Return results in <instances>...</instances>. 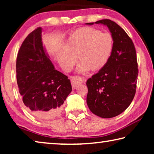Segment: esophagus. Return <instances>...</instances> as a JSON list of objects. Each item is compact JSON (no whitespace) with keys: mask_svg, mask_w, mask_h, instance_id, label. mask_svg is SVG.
<instances>
[{"mask_svg":"<svg viewBox=\"0 0 154 154\" xmlns=\"http://www.w3.org/2000/svg\"><path fill=\"white\" fill-rule=\"evenodd\" d=\"M71 81L72 88H75L77 86V85L85 82V79L82 77L75 76V77H71Z\"/></svg>","mask_w":154,"mask_h":154,"instance_id":"obj_1","label":"esophagus"}]
</instances>
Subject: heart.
I'll return each instance as SVG.
<instances>
[{
	"mask_svg": "<svg viewBox=\"0 0 154 154\" xmlns=\"http://www.w3.org/2000/svg\"><path fill=\"white\" fill-rule=\"evenodd\" d=\"M113 49V39L110 34L93 28H82L68 38L64 48L58 51L57 60L66 71H71L78 58L80 63L77 72H96L107 64Z\"/></svg>",
	"mask_w": 154,
	"mask_h": 154,
	"instance_id": "1",
	"label": "heart"
}]
</instances>
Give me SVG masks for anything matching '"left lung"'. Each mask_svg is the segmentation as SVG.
I'll return each instance as SVG.
<instances>
[{
  "label": "left lung",
  "mask_w": 154,
  "mask_h": 154,
  "mask_svg": "<svg viewBox=\"0 0 154 154\" xmlns=\"http://www.w3.org/2000/svg\"><path fill=\"white\" fill-rule=\"evenodd\" d=\"M108 27L113 49L107 64L87 80V105L94 114L111 118L128 107L136 92L138 65L134 45L127 33L116 22L101 20L86 23Z\"/></svg>",
  "instance_id": "left-lung-1"
}]
</instances>
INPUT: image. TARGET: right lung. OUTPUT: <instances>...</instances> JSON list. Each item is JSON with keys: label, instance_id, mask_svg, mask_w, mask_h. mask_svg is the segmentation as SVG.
<instances>
[{"label": "right lung", "instance_id": "obj_1", "mask_svg": "<svg viewBox=\"0 0 154 154\" xmlns=\"http://www.w3.org/2000/svg\"><path fill=\"white\" fill-rule=\"evenodd\" d=\"M42 28L25 38L16 61L17 83L23 103L38 119H49L60 113L72 91L70 79L55 69L42 41Z\"/></svg>", "mask_w": 154, "mask_h": 154}]
</instances>
